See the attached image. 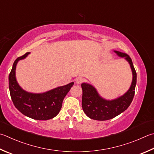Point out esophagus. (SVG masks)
Listing matches in <instances>:
<instances>
[{"label": "esophagus", "instance_id": "1", "mask_svg": "<svg viewBox=\"0 0 154 154\" xmlns=\"http://www.w3.org/2000/svg\"><path fill=\"white\" fill-rule=\"evenodd\" d=\"M75 81H76V84H78V85H79V84L82 82L83 78L82 77H78V78H76V80H75Z\"/></svg>", "mask_w": 154, "mask_h": 154}]
</instances>
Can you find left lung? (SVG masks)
<instances>
[{
	"mask_svg": "<svg viewBox=\"0 0 154 154\" xmlns=\"http://www.w3.org/2000/svg\"><path fill=\"white\" fill-rule=\"evenodd\" d=\"M114 52L119 57H123L129 63L133 75L131 85L128 91L122 96L112 100H107L101 97L95 87L91 84L82 83V109L85 114L92 119L106 121L117 117L127 110L134 97L137 74L131 57L120 51L115 50Z\"/></svg>",
	"mask_w": 154,
	"mask_h": 154,
	"instance_id": "obj_1",
	"label": "left lung"
}]
</instances>
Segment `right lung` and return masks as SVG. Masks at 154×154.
I'll list each match as a JSON object with an SVG mask.
<instances>
[{
    "label": "right lung",
    "mask_w": 154,
    "mask_h": 154,
    "mask_svg": "<svg viewBox=\"0 0 154 154\" xmlns=\"http://www.w3.org/2000/svg\"><path fill=\"white\" fill-rule=\"evenodd\" d=\"M30 52L17 58L8 76V86L14 106L27 117L35 120H48L58 114L64 97L74 85L72 82L42 93H33L23 90L16 78V67L19 61L25 59Z\"/></svg>",
    "instance_id": "right-lung-1"
}]
</instances>
